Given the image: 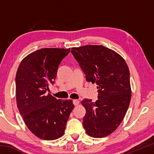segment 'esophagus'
Wrapping results in <instances>:
<instances>
[{"label": "esophagus", "instance_id": "34e87169", "mask_svg": "<svg viewBox=\"0 0 154 154\" xmlns=\"http://www.w3.org/2000/svg\"><path fill=\"white\" fill-rule=\"evenodd\" d=\"M72 102H73V104H74L75 106H77V105H78L79 104V101L78 100H76V99H75V100H73V101H72Z\"/></svg>", "mask_w": 154, "mask_h": 154}]
</instances>
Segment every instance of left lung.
<instances>
[{
    "label": "left lung",
    "mask_w": 154,
    "mask_h": 154,
    "mask_svg": "<svg viewBox=\"0 0 154 154\" xmlns=\"http://www.w3.org/2000/svg\"><path fill=\"white\" fill-rule=\"evenodd\" d=\"M87 82L97 84L98 99H83L86 109L83 126L86 133L103 138L113 132L124 118L131 99L130 72L124 59L103 45H88L71 48Z\"/></svg>",
    "instance_id": "8db88e82"
}]
</instances>
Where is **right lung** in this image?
<instances>
[{
	"label": "right lung",
	"mask_w": 154,
	"mask_h": 154,
	"mask_svg": "<svg viewBox=\"0 0 154 154\" xmlns=\"http://www.w3.org/2000/svg\"><path fill=\"white\" fill-rule=\"evenodd\" d=\"M70 48H43L28 54L18 67L15 79L17 108L28 128L43 140H55L64 133L72 100H62L48 94L56 79L58 65Z\"/></svg>",
	"instance_id": "obj_1"
}]
</instances>
